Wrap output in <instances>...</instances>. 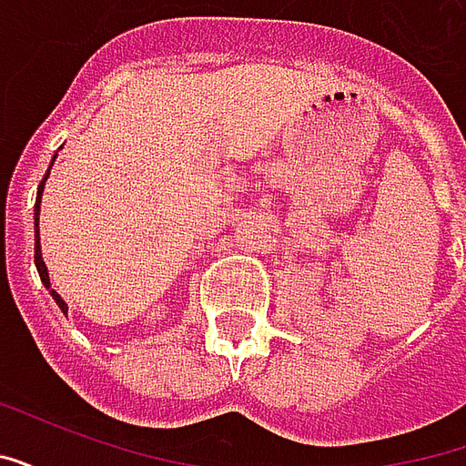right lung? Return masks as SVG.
Returning a JSON list of instances; mask_svg holds the SVG:
<instances>
[{
  "instance_id": "right-lung-1",
  "label": "right lung",
  "mask_w": 466,
  "mask_h": 466,
  "mask_svg": "<svg viewBox=\"0 0 466 466\" xmlns=\"http://www.w3.org/2000/svg\"><path fill=\"white\" fill-rule=\"evenodd\" d=\"M56 157V154H55ZM52 169V167H49ZM46 177H49V172L45 174V179H42V184H39V189H36V204H35V264H36V272H39V279H42V284H45L46 289H49V294H52V299H55L56 304H59V309L66 314V302L59 297V294L52 289V284H49V272H46V264L45 259H42V244H39V204H42V192H45V182Z\"/></svg>"
}]
</instances>
